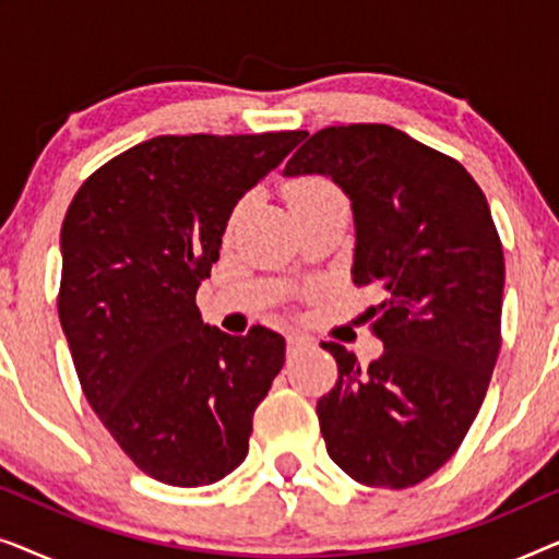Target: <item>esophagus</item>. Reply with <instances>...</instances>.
<instances>
[{
    "label": "esophagus",
    "instance_id": "obj_1",
    "mask_svg": "<svg viewBox=\"0 0 559 559\" xmlns=\"http://www.w3.org/2000/svg\"><path fill=\"white\" fill-rule=\"evenodd\" d=\"M305 348H310V338H305V335H289V338H287V354L289 356L302 354Z\"/></svg>",
    "mask_w": 559,
    "mask_h": 559
}]
</instances>
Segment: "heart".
<instances>
[{"label":"heart","instance_id":"b5f03b06","mask_svg":"<svg viewBox=\"0 0 559 559\" xmlns=\"http://www.w3.org/2000/svg\"><path fill=\"white\" fill-rule=\"evenodd\" d=\"M341 190L323 175H302V178H295L287 186V201L293 205V211H302L328 201H341Z\"/></svg>","mask_w":559,"mask_h":559}]
</instances>
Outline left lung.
Here are the masks:
<instances>
[{"mask_svg": "<svg viewBox=\"0 0 559 559\" xmlns=\"http://www.w3.org/2000/svg\"><path fill=\"white\" fill-rule=\"evenodd\" d=\"M350 198L354 285L377 287L369 366L323 341L338 381L320 396L328 455L364 486L400 488L442 468L476 419L501 348L503 249L484 190L455 157L389 124L325 127L287 159Z\"/></svg>", "mask_w": 559, "mask_h": 559, "instance_id": "8db88e82", "label": "left lung"}]
</instances>
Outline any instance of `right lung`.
<instances>
[{
  "label": "right lung",
  "instance_id": "obj_1",
  "mask_svg": "<svg viewBox=\"0 0 559 559\" xmlns=\"http://www.w3.org/2000/svg\"><path fill=\"white\" fill-rule=\"evenodd\" d=\"M302 136H152L91 173L68 205L58 316L75 373L129 461L159 484H216L249 453L285 338L205 325L195 293L234 205Z\"/></svg>",
  "mask_w": 559,
  "mask_h": 559
}]
</instances>
